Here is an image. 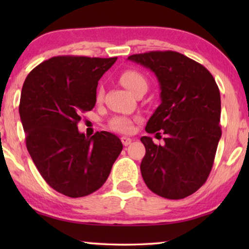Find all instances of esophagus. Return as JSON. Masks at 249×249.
<instances>
[{
    "label": "esophagus",
    "mask_w": 249,
    "mask_h": 249,
    "mask_svg": "<svg viewBox=\"0 0 249 249\" xmlns=\"http://www.w3.org/2000/svg\"><path fill=\"white\" fill-rule=\"evenodd\" d=\"M121 142H122V144H124V146H128V145L131 144L132 139L129 138V137H125V136H124V137H121Z\"/></svg>",
    "instance_id": "obj_1"
}]
</instances>
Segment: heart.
<instances>
[{
    "mask_svg": "<svg viewBox=\"0 0 249 249\" xmlns=\"http://www.w3.org/2000/svg\"><path fill=\"white\" fill-rule=\"evenodd\" d=\"M119 80L127 89L132 94H136L138 90H146L148 87V80L146 76L141 71L135 69H127L122 71ZM103 98V89L100 87L96 93L97 102H101ZM111 129L119 132H130L132 130V121L125 117H115L110 121Z\"/></svg>",
    "mask_w": 249,
    "mask_h": 249,
    "instance_id": "b5f03b06",
    "label": "heart"
}]
</instances>
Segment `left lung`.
Instances as JSON below:
<instances>
[{
	"instance_id": "1",
	"label": "left lung",
	"mask_w": 249,
	"mask_h": 249,
	"mask_svg": "<svg viewBox=\"0 0 249 249\" xmlns=\"http://www.w3.org/2000/svg\"><path fill=\"white\" fill-rule=\"evenodd\" d=\"M128 60L158 77L162 103L146 124L148 134L166 135L164 145L141 141L146 153L141 171L156 195L181 199L202 187L212 170L221 138V97L209 70L175 51L132 54Z\"/></svg>"
}]
</instances>
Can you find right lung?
Instances as JSON below:
<instances>
[{
    "label": "right lung",
    "instance_id": "right-lung-1",
    "mask_svg": "<svg viewBox=\"0 0 249 249\" xmlns=\"http://www.w3.org/2000/svg\"><path fill=\"white\" fill-rule=\"evenodd\" d=\"M118 57L54 56L30 71L19 113L26 146L37 170L54 190L77 198L100 189L122 151L107 131L86 137L81 113L93 110L98 80Z\"/></svg>",
    "mask_w": 249,
    "mask_h": 249
}]
</instances>
